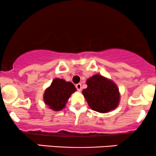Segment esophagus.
<instances>
[{
	"mask_svg": "<svg viewBox=\"0 0 156 156\" xmlns=\"http://www.w3.org/2000/svg\"><path fill=\"white\" fill-rule=\"evenodd\" d=\"M76 87L77 90H78V91H79V92H80V91H81L82 87H81V84H80V83H78V84H76Z\"/></svg>",
	"mask_w": 156,
	"mask_h": 156,
	"instance_id": "obj_1",
	"label": "esophagus"
}]
</instances>
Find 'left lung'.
<instances>
[{
  "mask_svg": "<svg viewBox=\"0 0 156 156\" xmlns=\"http://www.w3.org/2000/svg\"><path fill=\"white\" fill-rule=\"evenodd\" d=\"M87 88L82 91L89 106L99 113H108L117 108L120 101L117 85L106 77L96 74L87 80Z\"/></svg>",
  "mask_w": 156,
  "mask_h": 156,
  "instance_id": "left-lung-1",
  "label": "left lung"
}]
</instances>
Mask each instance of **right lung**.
Here are the masks:
<instances>
[{"label": "right lung", "mask_w": 156, "mask_h": 156, "mask_svg": "<svg viewBox=\"0 0 156 156\" xmlns=\"http://www.w3.org/2000/svg\"><path fill=\"white\" fill-rule=\"evenodd\" d=\"M75 92H76V87L70 81L55 78L51 86L44 90V103L53 112H59L65 108L68 100Z\"/></svg>", "instance_id": "add662e5"}]
</instances>
